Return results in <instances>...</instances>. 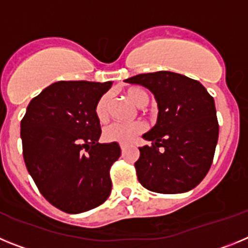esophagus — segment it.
Returning a JSON list of instances; mask_svg holds the SVG:
<instances>
[{
  "mask_svg": "<svg viewBox=\"0 0 248 248\" xmlns=\"http://www.w3.org/2000/svg\"><path fill=\"white\" fill-rule=\"evenodd\" d=\"M125 148H126L125 144H120V149H122V150H125Z\"/></svg>",
  "mask_w": 248,
  "mask_h": 248,
  "instance_id": "obj_1",
  "label": "esophagus"
}]
</instances>
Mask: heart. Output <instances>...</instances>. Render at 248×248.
<instances>
[{
  "label": "heart",
  "instance_id": "obj_1",
  "mask_svg": "<svg viewBox=\"0 0 248 248\" xmlns=\"http://www.w3.org/2000/svg\"><path fill=\"white\" fill-rule=\"evenodd\" d=\"M125 94L128 99L139 108H144L150 102L149 94L140 88H129ZM108 94L102 95L95 104V115L100 122H105L108 118ZM144 130H145V124L140 120H135L131 123L115 122L105 126L103 130V138L109 143L128 144L133 141L138 135L141 134Z\"/></svg>",
  "mask_w": 248,
  "mask_h": 248
}]
</instances>
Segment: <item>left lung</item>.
Listing matches in <instances>:
<instances>
[{"mask_svg": "<svg viewBox=\"0 0 248 248\" xmlns=\"http://www.w3.org/2000/svg\"><path fill=\"white\" fill-rule=\"evenodd\" d=\"M125 82L148 88L159 109L155 126L143 135L151 145L139 148V183L159 194L194 189L210 170L217 144L214 98L200 82L174 72L138 74Z\"/></svg>", "mask_w": 248, "mask_h": 248, "instance_id": "8db88e82", "label": "left lung"}]
</instances>
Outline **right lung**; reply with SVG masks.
Instances as JSON below:
<instances>
[{"mask_svg": "<svg viewBox=\"0 0 248 248\" xmlns=\"http://www.w3.org/2000/svg\"><path fill=\"white\" fill-rule=\"evenodd\" d=\"M113 82L61 80L31 100L21 120L26 168L57 209L79 214L102 205L111 191L118 143H98L95 104Z\"/></svg>", "mask_w": 248, "mask_h": 248, "instance_id": "right-lung-1", "label": "right lung"}]
</instances>
